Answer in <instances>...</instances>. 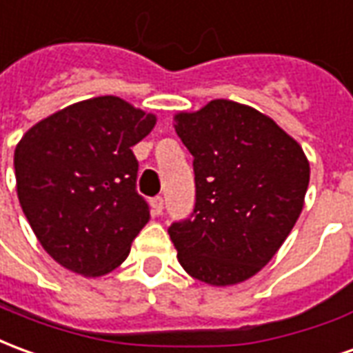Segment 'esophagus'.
Returning <instances> with one entry per match:
<instances>
[{
	"instance_id": "obj_1",
	"label": "esophagus",
	"mask_w": 353,
	"mask_h": 353,
	"mask_svg": "<svg viewBox=\"0 0 353 353\" xmlns=\"http://www.w3.org/2000/svg\"><path fill=\"white\" fill-rule=\"evenodd\" d=\"M151 208H153L154 215H161L162 210H164V200H162V196H154V199L151 200Z\"/></svg>"
}]
</instances>
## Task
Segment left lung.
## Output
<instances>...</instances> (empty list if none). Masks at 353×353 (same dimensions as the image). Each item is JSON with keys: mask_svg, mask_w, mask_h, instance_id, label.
<instances>
[{"mask_svg": "<svg viewBox=\"0 0 353 353\" xmlns=\"http://www.w3.org/2000/svg\"><path fill=\"white\" fill-rule=\"evenodd\" d=\"M174 128L194 157V217L168 234L194 280L229 288L268 265L303 212L310 162L295 138L255 108L212 100Z\"/></svg>", "mask_w": 353, "mask_h": 353, "instance_id": "8db88e82", "label": "left lung"}]
</instances>
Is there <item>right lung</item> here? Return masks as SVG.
<instances>
[{"label":"right lung","mask_w":353,"mask_h":353,"mask_svg":"<svg viewBox=\"0 0 353 353\" xmlns=\"http://www.w3.org/2000/svg\"><path fill=\"white\" fill-rule=\"evenodd\" d=\"M157 115L119 96L77 101L35 123L14 149L17 194L35 238L58 265L105 276L151 219L136 192L130 147Z\"/></svg>","instance_id":"add662e5"}]
</instances>
